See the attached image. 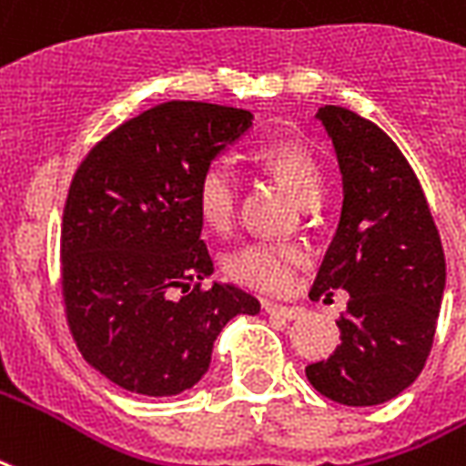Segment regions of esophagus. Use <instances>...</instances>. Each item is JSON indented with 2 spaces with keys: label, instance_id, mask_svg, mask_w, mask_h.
Masks as SVG:
<instances>
[{
  "label": "esophagus",
  "instance_id": "1",
  "mask_svg": "<svg viewBox=\"0 0 466 466\" xmlns=\"http://www.w3.org/2000/svg\"><path fill=\"white\" fill-rule=\"evenodd\" d=\"M261 309H264L268 316H279V319H286V320L301 319L303 316V309H299V306H281V303H274V301H264L261 303Z\"/></svg>",
  "mask_w": 466,
  "mask_h": 466
}]
</instances>
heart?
Segmentation results:
<instances>
[{
  "label": "heart",
  "mask_w": 466,
  "mask_h": 466,
  "mask_svg": "<svg viewBox=\"0 0 466 466\" xmlns=\"http://www.w3.org/2000/svg\"><path fill=\"white\" fill-rule=\"evenodd\" d=\"M254 160L301 207L319 202L320 170L306 146L296 140H274L261 146ZM195 199L202 222L217 232H224L232 224L234 207H237L234 172L222 160H212L199 172ZM301 264L303 249L296 244L251 242L227 257V274L249 289L264 294H279L291 286L296 268Z\"/></svg>",
  "instance_id": "heart-1"
}]
</instances>
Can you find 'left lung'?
I'll return each instance as SVG.
<instances>
[{
    "instance_id": "left-lung-1",
    "label": "left lung",
    "mask_w": 466,
    "mask_h": 466,
    "mask_svg": "<svg viewBox=\"0 0 466 466\" xmlns=\"http://www.w3.org/2000/svg\"><path fill=\"white\" fill-rule=\"evenodd\" d=\"M336 147L343 207L311 299L350 294L340 346L306 368L333 402L368 408L410 388L432 350L444 294V251L405 155L370 120L340 106L316 113Z\"/></svg>"
}]
</instances>
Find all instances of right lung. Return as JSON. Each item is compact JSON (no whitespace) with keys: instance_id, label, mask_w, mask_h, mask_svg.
<instances>
[{"instance_id":"add662e5","label":"right lung","mask_w":466,"mask_h":466,"mask_svg":"<svg viewBox=\"0 0 466 466\" xmlns=\"http://www.w3.org/2000/svg\"><path fill=\"white\" fill-rule=\"evenodd\" d=\"M249 110L167 101L91 147L68 187L61 289L76 346L118 388L147 398L189 390L219 330L259 301L234 284L202 289L199 172L251 127Z\"/></svg>"}]
</instances>
